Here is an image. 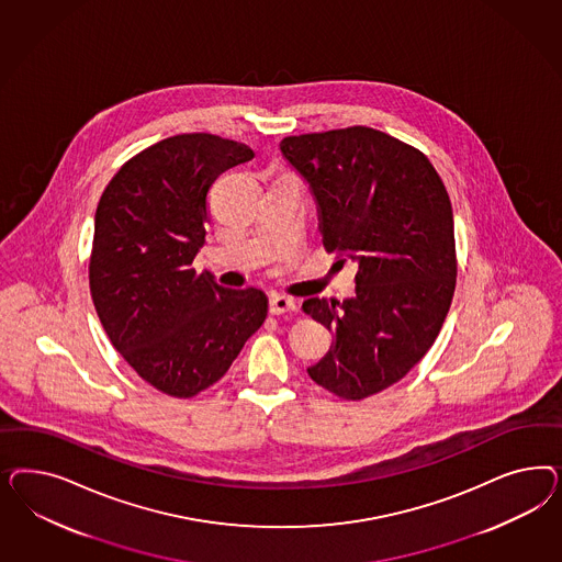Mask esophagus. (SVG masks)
Here are the masks:
<instances>
[{"label": "esophagus", "instance_id": "34e87169", "mask_svg": "<svg viewBox=\"0 0 562 562\" xmlns=\"http://www.w3.org/2000/svg\"><path fill=\"white\" fill-rule=\"evenodd\" d=\"M292 311H296V303L290 296L272 294V299H270V313L272 315H284V313H292Z\"/></svg>", "mask_w": 562, "mask_h": 562}]
</instances>
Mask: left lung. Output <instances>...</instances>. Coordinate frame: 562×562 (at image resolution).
I'll return each instance as SVG.
<instances>
[{"label":"left lung","instance_id":"8db88e82","mask_svg":"<svg viewBox=\"0 0 562 562\" xmlns=\"http://www.w3.org/2000/svg\"><path fill=\"white\" fill-rule=\"evenodd\" d=\"M280 153L308 186L325 249L358 263L352 296L303 303L334 334L306 373L344 400L383 392L425 357L451 306L447 189L425 154L373 127L284 137Z\"/></svg>","mask_w":562,"mask_h":562}]
</instances>
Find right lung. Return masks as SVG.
I'll return each mask as SVG.
<instances>
[{
	"instance_id": "add662e5",
	"label": "right lung",
	"mask_w": 562,
	"mask_h": 562,
	"mask_svg": "<svg viewBox=\"0 0 562 562\" xmlns=\"http://www.w3.org/2000/svg\"><path fill=\"white\" fill-rule=\"evenodd\" d=\"M254 150L210 134L172 136L121 167L94 216L90 292L111 344L158 392L191 397L231 369L268 315L259 289H226L191 263L207 191Z\"/></svg>"
}]
</instances>
